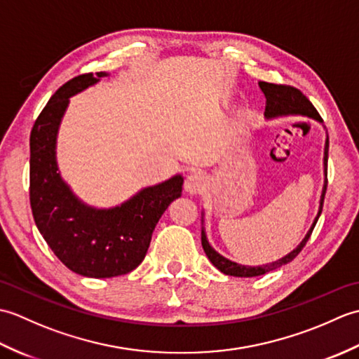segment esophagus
<instances>
[{
    "label": "esophagus",
    "instance_id": "1",
    "mask_svg": "<svg viewBox=\"0 0 359 359\" xmlns=\"http://www.w3.org/2000/svg\"><path fill=\"white\" fill-rule=\"evenodd\" d=\"M205 185H207V179H205V175L199 171H193L187 175L184 188L189 194H199L205 189Z\"/></svg>",
    "mask_w": 359,
    "mask_h": 359
}]
</instances>
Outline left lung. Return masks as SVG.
Returning <instances> with one entry per match:
<instances>
[{
    "label": "left lung",
    "mask_w": 359,
    "mask_h": 359,
    "mask_svg": "<svg viewBox=\"0 0 359 359\" xmlns=\"http://www.w3.org/2000/svg\"><path fill=\"white\" fill-rule=\"evenodd\" d=\"M259 88L265 95V112L264 117L266 120H273V118H279V117H288V116H301V117H307L321 123L323 128L324 121L319 116L318 111L315 109V106L310 103L309 98L304 95L301 90H297L292 86H280V85H273V83H266V81H259ZM327 158H329V134H327L325 129V144H324V157H323V170H324V185H323V191L321 197H319V207L318 212L311 222L309 231L304 236V239L297 243L296 248H293L290 253L285 256H282L278 261H273L270 264H262V265H242L231 261L225 256L211 247V243L207 238V231H205V211H202V247L205 255L208 256L210 262L216 266L219 271H222L224 274H228V276H236V278H255V276H261V274H265L269 271H273L279 269V266L285 265L288 262H292L293 259L301 253V250L306 245V242L309 241L311 231L318 222L319 216H321L323 211V203H324V196H325V189H327Z\"/></svg>",
    "instance_id": "8db88e82"
}]
</instances>
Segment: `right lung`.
Listing matches in <instances>:
<instances>
[{
	"label": "right lung",
	"mask_w": 359,
	"mask_h": 359,
	"mask_svg": "<svg viewBox=\"0 0 359 359\" xmlns=\"http://www.w3.org/2000/svg\"><path fill=\"white\" fill-rule=\"evenodd\" d=\"M108 72L79 75L50 97L30 133V207L36 228L67 269L86 278L133 271L147 255L152 231L182 196L180 172L144 187L116 207L83 202L62 177L57 139L71 97L97 85Z\"/></svg>",
	"instance_id": "right-lung-1"
}]
</instances>
